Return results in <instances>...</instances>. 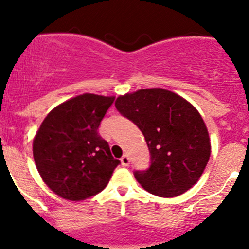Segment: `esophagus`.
Instances as JSON below:
<instances>
[{
    "label": "esophagus",
    "mask_w": 249,
    "mask_h": 249,
    "mask_svg": "<svg viewBox=\"0 0 249 249\" xmlns=\"http://www.w3.org/2000/svg\"><path fill=\"white\" fill-rule=\"evenodd\" d=\"M120 162H122L123 166H129V164H130V158L127 157L126 154L123 155L122 159H120Z\"/></svg>",
    "instance_id": "34e87169"
}]
</instances>
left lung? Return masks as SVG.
Segmentation results:
<instances>
[{
	"label": "left lung",
	"mask_w": 249,
	"mask_h": 249,
	"mask_svg": "<svg viewBox=\"0 0 249 249\" xmlns=\"http://www.w3.org/2000/svg\"><path fill=\"white\" fill-rule=\"evenodd\" d=\"M115 107L139 126L149 148V169L135 172L147 192L175 197L196 184L210 160L211 142L202 117L190 102L152 88L120 95Z\"/></svg>",
	"instance_id": "left-lung-1"
}]
</instances>
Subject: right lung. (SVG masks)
I'll list each match as a JSON object with an SVG mask.
<instances>
[{
    "mask_svg": "<svg viewBox=\"0 0 249 249\" xmlns=\"http://www.w3.org/2000/svg\"><path fill=\"white\" fill-rule=\"evenodd\" d=\"M114 96L83 94L49 112L37 130L32 150L43 182L65 200L80 201L104 190L120 164L99 135Z\"/></svg>",
    "mask_w": 249,
    "mask_h": 249,
    "instance_id": "right-lung-1",
    "label": "right lung"
}]
</instances>
